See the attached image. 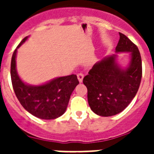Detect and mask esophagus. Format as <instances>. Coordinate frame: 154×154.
Masks as SVG:
<instances>
[{
  "mask_svg": "<svg viewBox=\"0 0 154 154\" xmlns=\"http://www.w3.org/2000/svg\"><path fill=\"white\" fill-rule=\"evenodd\" d=\"M77 78H78L79 82H82V80H83V78H84V75L82 72L79 73V74L77 75Z\"/></svg>",
  "mask_w": 154,
  "mask_h": 154,
  "instance_id": "esophagus-1",
  "label": "esophagus"
}]
</instances>
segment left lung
<instances>
[{
  "instance_id": "obj_1",
  "label": "left lung",
  "mask_w": 154,
  "mask_h": 154,
  "mask_svg": "<svg viewBox=\"0 0 154 154\" xmlns=\"http://www.w3.org/2000/svg\"><path fill=\"white\" fill-rule=\"evenodd\" d=\"M116 52L130 53L127 67H121L115 54L96 62L83 79L89 106L101 116H111L123 111L135 97L140 85L142 61L137 45L119 33Z\"/></svg>"
}]
</instances>
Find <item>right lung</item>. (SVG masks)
<instances>
[{
    "mask_svg": "<svg viewBox=\"0 0 154 154\" xmlns=\"http://www.w3.org/2000/svg\"><path fill=\"white\" fill-rule=\"evenodd\" d=\"M24 38L13 53L11 63L12 85L17 99L31 115L42 119H54L65 113L69 99L78 85L76 75L58 77L46 83L31 85L21 79L16 69L17 48L25 42Z\"/></svg>",
    "mask_w": 154,
    "mask_h": 154,
    "instance_id": "obj_1",
    "label": "right lung"
}]
</instances>
